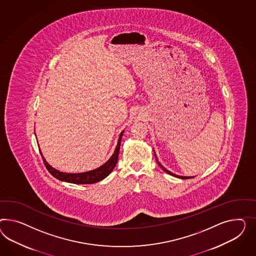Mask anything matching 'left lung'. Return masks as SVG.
Here are the masks:
<instances>
[{"label": "left lung", "mask_w": 256, "mask_h": 256, "mask_svg": "<svg viewBox=\"0 0 256 256\" xmlns=\"http://www.w3.org/2000/svg\"><path fill=\"white\" fill-rule=\"evenodd\" d=\"M154 156H156V162H158V164L159 166L165 172L168 173V174H170V175H172V176H174V177H177V178H180V179H189V178H193V177H186V176H179V175H176V174H174V173L170 172V170H168L166 168H165L164 166H162L161 164H160V162H159L158 160V158H156V152H154Z\"/></svg>", "instance_id": "obj_1"}]
</instances>
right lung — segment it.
<instances>
[{"mask_svg": "<svg viewBox=\"0 0 256 256\" xmlns=\"http://www.w3.org/2000/svg\"><path fill=\"white\" fill-rule=\"evenodd\" d=\"M123 133H124V130L120 133L116 150H114V154H112V156L109 158V160L106 161L104 165L98 166L93 170H90V172H86L83 173L62 172L54 168L53 166H50L48 163L46 162V160L42 156V154L41 152L42 158L44 163L46 165V168H48V170L50 172V174H52V176H54L56 179H58V180L66 182H70V184H95V182H98L100 180L105 179L112 172V170L114 168V166L116 165L118 154H119L120 144H121V138L123 136Z\"/></svg>", "mask_w": 256, "mask_h": 256, "instance_id": "1", "label": "right lung"}]
</instances>
